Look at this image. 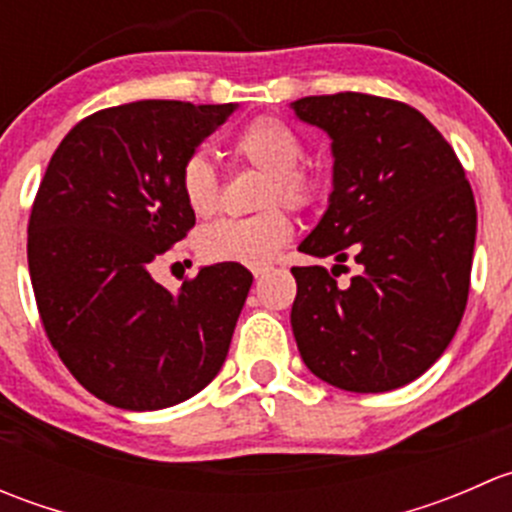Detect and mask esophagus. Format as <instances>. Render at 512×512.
Wrapping results in <instances>:
<instances>
[{"mask_svg":"<svg viewBox=\"0 0 512 512\" xmlns=\"http://www.w3.org/2000/svg\"><path fill=\"white\" fill-rule=\"evenodd\" d=\"M267 270H270V267H265V265H262V267H252V275H255V280H257V277L265 275Z\"/></svg>","mask_w":512,"mask_h":512,"instance_id":"34e87169","label":"esophagus"}]
</instances>
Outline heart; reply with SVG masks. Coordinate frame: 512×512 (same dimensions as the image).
Listing matches in <instances>:
<instances>
[{"instance_id":"b5f03b06","label":"heart","mask_w":512,"mask_h":512,"mask_svg":"<svg viewBox=\"0 0 512 512\" xmlns=\"http://www.w3.org/2000/svg\"><path fill=\"white\" fill-rule=\"evenodd\" d=\"M235 153L257 170L267 173L262 205L285 203L307 208L319 198V180L299 168L304 141L280 118H257L235 138ZM180 193L190 213L208 218L218 208V173L213 163L195 153L180 170ZM292 235V223L282 210H267L255 218H225L198 232V252L208 262L260 267L267 265Z\"/></svg>"}]
</instances>
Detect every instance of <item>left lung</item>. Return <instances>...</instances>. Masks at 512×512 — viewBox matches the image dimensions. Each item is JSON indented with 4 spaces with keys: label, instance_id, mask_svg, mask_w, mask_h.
I'll return each instance as SVG.
<instances>
[{
    "label": "left lung",
    "instance_id": "8db88e82",
    "mask_svg": "<svg viewBox=\"0 0 512 512\" xmlns=\"http://www.w3.org/2000/svg\"><path fill=\"white\" fill-rule=\"evenodd\" d=\"M289 108L327 133L334 158L329 205L299 252L359 265L349 287L319 265L292 267L297 349L337 389H399L436 364L466 312L473 190L446 138L406 103L347 91Z\"/></svg>",
    "mask_w": 512,
    "mask_h": 512
}]
</instances>
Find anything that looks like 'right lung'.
Instances as JSON below:
<instances>
[{
	"mask_svg": "<svg viewBox=\"0 0 512 512\" xmlns=\"http://www.w3.org/2000/svg\"><path fill=\"white\" fill-rule=\"evenodd\" d=\"M235 103L133 101L76 123L29 218V275L51 347L116 409L158 411L223 369L252 275L200 267L170 292L151 265L195 225L180 170Z\"/></svg>",
	"mask_w": 512,
	"mask_h": 512,
	"instance_id": "1",
	"label": "right lung"
}]
</instances>
